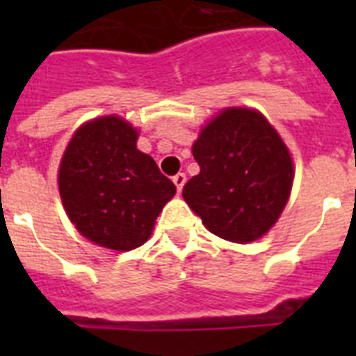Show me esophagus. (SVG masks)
Segmentation results:
<instances>
[{
    "label": "esophagus",
    "mask_w": 356,
    "mask_h": 356,
    "mask_svg": "<svg viewBox=\"0 0 356 356\" xmlns=\"http://www.w3.org/2000/svg\"><path fill=\"white\" fill-rule=\"evenodd\" d=\"M173 183H175V186H177V192H181L184 186V183H186V175H184V173H177V175H173Z\"/></svg>",
    "instance_id": "obj_1"
}]
</instances>
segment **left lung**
<instances>
[{"label": "left lung", "instance_id": "8db88e82", "mask_svg": "<svg viewBox=\"0 0 356 356\" xmlns=\"http://www.w3.org/2000/svg\"><path fill=\"white\" fill-rule=\"evenodd\" d=\"M200 173L183 197L207 229L229 242H253L281 216L292 190L286 145L266 118L249 108H227L192 147Z\"/></svg>", "mask_w": 356, "mask_h": 356}]
</instances>
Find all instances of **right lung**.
Returning <instances> with one entry per match:
<instances>
[{
  "mask_svg": "<svg viewBox=\"0 0 356 356\" xmlns=\"http://www.w3.org/2000/svg\"><path fill=\"white\" fill-rule=\"evenodd\" d=\"M136 138L122 118L92 120L70 140L58 170L63 205L75 229L116 251L142 245L175 194L155 161L136 149Z\"/></svg>",
  "mask_w": 356,
  "mask_h": 356,
  "instance_id": "1",
  "label": "right lung"
}]
</instances>
